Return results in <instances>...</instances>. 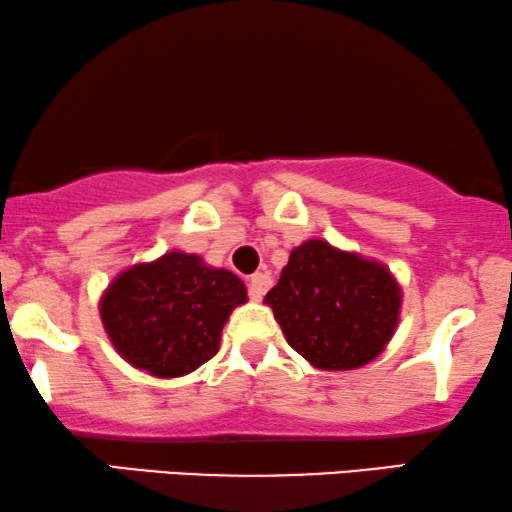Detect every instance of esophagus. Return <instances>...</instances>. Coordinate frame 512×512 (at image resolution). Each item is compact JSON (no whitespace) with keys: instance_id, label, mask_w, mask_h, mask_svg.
<instances>
[{"instance_id":"esophagus-1","label":"esophagus","mask_w":512,"mask_h":512,"mask_svg":"<svg viewBox=\"0 0 512 512\" xmlns=\"http://www.w3.org/2000/svg\"><path fill=\"white\" fill-rule=\"evenodd\" d=\"M248 286H250L252 300H262V295L271 288V276L269 274H252Z\"/></svg>"}]
</instances>
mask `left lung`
<instances>
[{
	"label": "left lung",
	"mask_w": 512,
	"mask_h": 512,
	"mask_svg": "<svg viewBox=\"0 0 512 512\" xmlns=\"http://www.w3.org/2000/svg\"><path fill=\"white\" fill-rule=\"evenodd\" d=\"M401 286L383 262L309 238L290 250L264 297L288 345L319 371H354L383 354L399 326Z\"/></svg>",
	"instance_id": "obj_1"
}]
</instances>
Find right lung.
I'll list each match as a JSON object with an SVG mask.
<instances>
[{"label":"right lung","instance_id":"1","mask_svg":"<svg viewBox=\"0 0 512 512\" xmlns=\"http://www.w3.org/2000/svg\"><path fill=\"white\" fill-rule=\"evenodd\" d=\"M248 302L234 271L170 250L122 269L101 293L103 331L129 366L181 378L212 359L231 312Z\"/></svg>","mask_w":512,"mask_h":512}]
</instances>
